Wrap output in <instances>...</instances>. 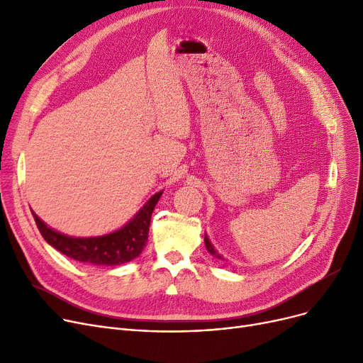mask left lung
<instances>
[{"mask_svg": "<svg viewBox=\"0 0 363 363\" xmlns=\"http://www.w3.org/2000/svg\"><path fill=\"white\" fill-rule=\"evenodd\" d=\"M204 244H206V247H207V252L208 253H211L212 256H215L216 259H223L216 250H215V247L212 245V242L211 241H208V238H207V234H204Z\"/></svg>", "mask_w": 363, "mask_h": 363, "instance_id": "obj_1", "label": "left lung"}]
</instances>
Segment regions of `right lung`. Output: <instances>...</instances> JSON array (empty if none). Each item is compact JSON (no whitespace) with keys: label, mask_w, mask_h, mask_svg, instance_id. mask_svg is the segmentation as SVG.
<instances>
[{"label":"right lung","mask_w":363,"mask_h":363,"mask_svg":"<svg viewBox=\"0 0 363 363\" xmlns=\"http://www.w3.org/2000/svg\"><path fill=\"white\" fill-rule=\"evenodd\" d=\"M163 191L152 196L143 206L141 211L126 225H123L121 230L101 237H69L47 226L45 222H43L35 213L32 215L41 235L55 250H59L67 257L82 263L114 266L130 262L132 259L138 257L144 250L145 242L148 240L151 215Z\"/></svg>","instance_id":"right-lung-1"}]
</instances>
